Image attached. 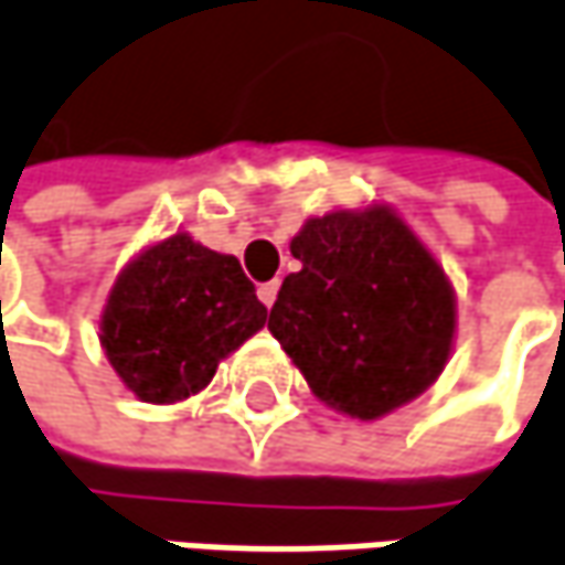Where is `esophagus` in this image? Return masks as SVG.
Returning a JSON list of instances; mask_svg holds the SVG:
<instances>
[{
	"mask_svg": "<svg viewBox=\"0 0 565 565\" xmlns=\"http://www.w3.org/2000/svg\"><path fill=\"white\" fill-rule=\"evenodd\" d=\"M257 296H260V301H264L267 308H273V301L279 296V282H264V286L257 289Z\"/></svg>",
	"mask_w": 565,
	"mask_h": 565,
	"instance_id": "obj_1",
	"label": "esophagus"
}]
</instances>
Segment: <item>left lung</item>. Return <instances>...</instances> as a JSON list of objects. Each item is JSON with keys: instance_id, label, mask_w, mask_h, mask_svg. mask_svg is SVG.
<instances>
[{"instance_id": "obj_1", "label": "left lung", "mask_w": 565, "mask_h": 565, "mask_svg": "<svg viewBox=\"0 0 565 565\" xmlns=\"http://www.w3.org/2000/svg\"><path fill=\"white\" fill-rule=\"evenodd\" d=\"M289 250L301 269L282 279L267 327L318 401L369 423L436 384L455 347V289L397 212L308 218Z\"/></svg>"}]
</instances>
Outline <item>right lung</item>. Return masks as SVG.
I'll use <instances>...</instances> for the list:
<instances>
[{"label":"right lung","mask_w":565,"mask_h":565,"mask_svg":"<svg viewBox=\"0 0 565 565\" xmlns=\"http://www.w3.org/2000/svg\"><path fill=\"white\" fill-rule=\"evenodd\" d=\"M264 324L267 308L238 257L174 232L120 269L100 311V347L139 401L178 404Z\"/></svg>","instance_id":"right-lung-1"}]
</instances>
